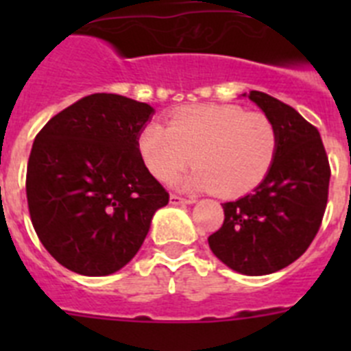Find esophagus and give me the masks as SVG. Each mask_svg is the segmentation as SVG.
<instances>
[{
	"instance_id": "esophagus-1",
	"label": "esophagus",
	"mask_w": 351,
	"mask_h": 351,
	"mask_svg": "<svg viewBox=\"0 0 351 351\" xmlns=\"http://www.w3.org/2000/svg\"><path fill=\"white\" fill-rule=\"evenodd\" d=\"M170 204L172 206H188V204H195L193 198H182L179 195H170Z\"/></svg>"
}]
</instances>
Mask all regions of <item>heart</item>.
I'll list each match as a JSON object with an SVG mask.
<instances>
[{
	"mask_svg": "<svg viewBox=\"0 0 351 351\" xmlns=\"http://www.w3.org/2000/svg\"><path fill=\"white\" fill-rule=\"evenodd\" d=\"M137 147L158 181L170 182L193 160L197 169L182 186L230 198L255 190L267 176L278 153V130L265 114L239 105H195L176 110L167 128L145 125Z\"/></svg>",
	"mask_w": 351,
	"mask_h": 351,
	"instance_id": "b5f03b06",
	"label": "heart"
}]
</instances>
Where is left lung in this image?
I'll use <instances>...</instances> for the list:
<instances>
[{"mask_svg":"<svg viewBox=\"0 0 351 351\" xmlns=\"http://www.w3.org/2000/svg\"><path fill=\"white\" fill-rule=\"evenodd\" d=\"M247 98L274 123L278 153L255 190L223 204L225 221L207 241L232 271L263 276L293 263L313 243L327 207L330 167L320 133L295 108L260 91Z\"/></svg>","mask_w":351,"mask_h":351,"instance_id":"8db88e82","label":"left lung"}]
</instances>
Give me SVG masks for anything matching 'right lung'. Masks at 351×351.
<instances>
[{
    "label": "right lung",
    "instance_id": "add662e5",
    "mask_svg": "<svg viewBox=\"0 0 351 351\" xmlns=\"http://www.w3.org/2000/svg\"><path fill=\"white\" fill-rule=\"evenodd\" d=\"M154 108L96 93L56 114L33 142L26 173L31 223L63 267L107 276L137 255L165 188L142 161L137 137Z\"/></svg>",
    "mask_w": 351,
    "mask_h": 351
}]
</instances>
